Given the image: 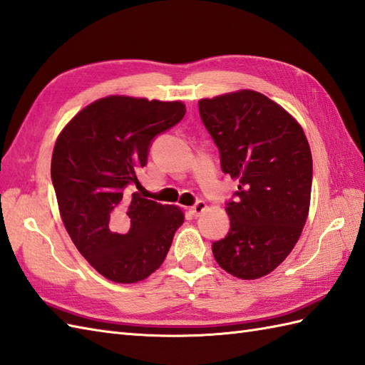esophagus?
<instances>
[{"mask_svg":"<svg viewBox=\"0 0 365 365\" xmlns=\"http://www.w3.org/2000/svg\"><path fill=\"white\" fill-rule=\"evenodd\" d=\"M205 209H206V203H205V201H203V200H198L197 203L190 207V212H192L193 215H200L201 212H203Z\"/></svg>","mask_w":365,"mask_h":365,"instance_id":"1","label":"esophagus"}]
</instances>
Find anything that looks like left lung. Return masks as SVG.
Segmentation results:
<instances>
[{
	"mask_svg": "<svg viewBox=\"0 0 365 365\" xmlns=\"http://www.w3.org/2000/svg\"><path fill=\"white\" fill-rule=\"evenodd\" d=\"M198 108L223 173L239 180L236 201L226 203L230 231L212 244L214 257L232 277H265L294 250L309 212V143L287 110L255 91L200 100Z\"/></svg>",
	"mask_w": 365,
	"mask_h": 365,
	"instance_id": "obj_1",
	"label": "left lung"
}]
</instances>
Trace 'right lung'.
I'll return each mask as SVG.
<instances>
[{
    "instance_id": "obj_1",
    "label": "right lung",
    "mask_w": 365,
    "mask_h": 365,
    "mask_svg": "<svg viewBox=\"0 0 365 365\" xmlns=\"http://www.w3.org/2000/svg\"><path fill=\"white\" fill-rule=\"evenodd\" d=\"M184 114L181 101L112 95L78 112L56 140L51 181L62 222L104 278L123 284L148 278L184 222L180 207L131 193L151 142Z\"/></svg>"
}]
</instances>
